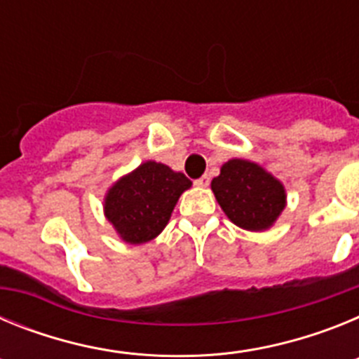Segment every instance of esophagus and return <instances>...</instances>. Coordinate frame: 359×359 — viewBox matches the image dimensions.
<instances>
[{"label": "esophagus", "instance_id": "esophagus-1", "mask_svg": "<svg viewBox=\"0 0 359 359\" xmlns=\"http://www.w3.org/2000/svg\"><path fill=\"white\" fill-rule=\"evenodd\" d=\"M194 183L198 187H208V185H210V176H207V174H205V176H201L199 180H196Z\"/></svg>", "mask_w": 359, "mask_h": 359}]
</instances>
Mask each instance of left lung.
Here are the masks:
<instances>
[{
	"mask_svg": "<svg viewBox=\"0 0 359 359\" xmlns=\"http://www.w3.org/2000/svg\"><path fill=\"white\" fill-rule=\"evenodd\" d=\"M212 190L228 219L244 230H266L286 207L282 183L246 160L226 161Z\"/></svg>",
	"mask_w": 359,
	"mask_h": 359,
	"instance_id": "1",
	"label": "left lung"
}]
</instances>
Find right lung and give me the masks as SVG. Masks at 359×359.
I'll list each match as a JSON object with an SVG mask.
<instances>
[{
	"label": "right lung",
	"mask_w": 359,
	"mask_h": 359,
	"mask_svg": "<svg viewBox=\"0 0 359 359\" xmlns=\"http://www.w3.org/2000/svg\"><path fill=\"white\" fill-rule=\"evenodd\" d=\"M190 185L185 174L145 161L111 187L104 207L106 217L126 243H147L169 223L177 199Z\"/></svg>",
	"instance_id": "add662e5"
}]
</instances>
